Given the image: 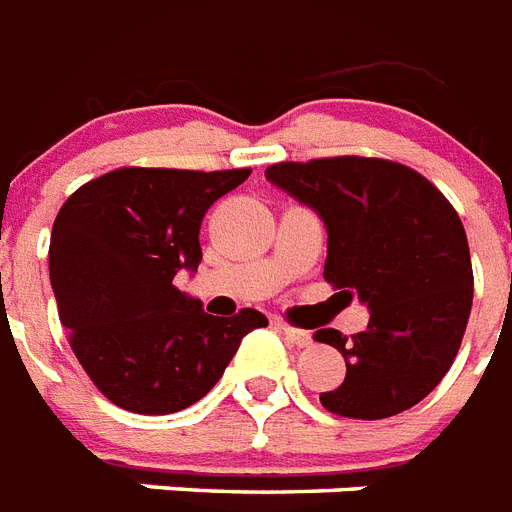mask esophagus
Here are the masks:
<instances>
[{"label": "esophagus", "mask_w": 512, "mask_h": 512, "mask_svg": "<svg viewBox=\"0 0 512 512\" xmlns=\"http://www.w3.org/2000/svg\"><path fill=\"white\" fill-rule=\"evenodd\" d=\"M279 329H281V332H284V337H287V340L292 342V345H297V348H308V345H311V342H313L311 332H305V329L292 327V324H279Z\"/></svg>", "instance_id": "34e87169"}]
</instances>
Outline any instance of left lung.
<instances>
[{
    "instance_id": "8db88e82",
    "label": "left lung",
    "mask_w": 512,
    "mask_h": 512,
    "mask_svg": "<svg viewBox=\"0 0 512 512\" xmlns=\"http://www.w3.org/2000/svg\"><path fill=\"white\" fill-rule=\"evenodd\" d=\"M265 177L327 225L324 279L369 305L364 332L319 329L345 358L321 406L350 420L412 409L444 380L473 305V265L457 209L428 177L377 156L279 162Z\"/></svg>"
}]
</instances>
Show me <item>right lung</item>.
<instances>
[{"instance_id": "add662e5", "label": "right lung", "mask_w": 512, "mask_h": 512, "mask_svg": "<svg viewBox=\"0 0 512 512\" xmlns=\"http://www.w3.org/2000/svg\"><path fill=\"white\" fill-rule=\"evenodd\" d=\"M249 172L119 167L60 207L50 236L60 324L111 404L180 412L215 388L244 335L268 327L255 308L209 316L172 284L180 268H199L207 209Z\"/></svg>"}]
</instances>
